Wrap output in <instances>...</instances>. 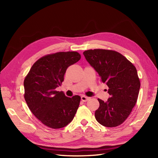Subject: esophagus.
Listing matches in <instances>:
<instances>
[{"mask_svg":"<svg viewBox=\"0 0 158 158\" xmlns=\"http://www.w3.org/2000/svg\"><path fill=\"white\" fill-rule=\"evenodd\" d=\"M81 99H82V101L84 102H85L88 101V100L89 99V98L87 97V96H85V95H82V97H81Z\"/></svg>","mask_w":158,"mask_h":158,"instance_id":"1","label":"esophagus"}]
</instances>
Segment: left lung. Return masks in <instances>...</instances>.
<instances>
[{
	"label": "left lung",
	"instance_id": "obj_1",
	"mask_svg": "<svg viewBox=\"0 0 158 158\" xmlns=\"http://www.w3.org/2000/svg\"><path fill=\"white\" fill-rule=\"evenodd\" d=\"M83 54L109 88L107 101L98 99L99 107L95 112V118L107 127L121 125L131 114L139 94L140 82L136 67L115 51L89 49Z\"/></svg>",
	"mask_w": 158,
	"mask_h": 158
}]
</instances>
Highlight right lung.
Returning <instances> with one entry per match:
<instances>
[{
	"label": "right lung",
	"instance_id": "add662e5",
	"mask_svg": "<svg viewBox=\"0 0 158 158\" xmlns=\"http://www.w3.org/2000/svg\"><path fill=\"white\" fill-rule=\"evenodd\" d=\"M78 52L45 55L33 64L23 81L24 98L35 117L51 128L66 127L73 121L81 98H68L56 88L61 85L69 66L80 59Z\"/></svg>",
	"mask_w": 158,
	"mask_h": 158
}]
</instances>
